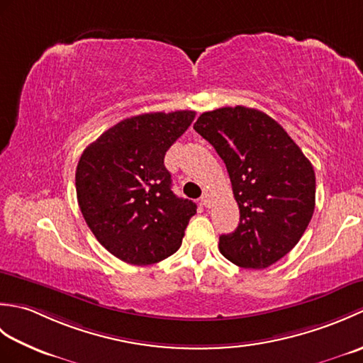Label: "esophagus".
Instances as JSON below:
<instances>
[{"label":"esophagus","instance_id":"esophagus-1","mask_svg":"<svg viewBox=\"0 0 363 363\" xmlns=\"http://www.w3.org/2000/svg\"><path fill=\"white\" fill-rule=\"evenodd\" d=\"M211 203H212V196H211L209 194H204V195L201 196V204H203L204 207H211Z\"/></svg>","mask_w":363,"mask_h":363}]
</instances>
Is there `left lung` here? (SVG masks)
Masks as SVG:
<instances>
[{"label":"left lung","mask_w":363,"mask_h":363,"mask_svg":"<svg viewBox=\"0 0 363 363\" xmlns=\"http://www.w3.org/2000/svg\"><path fill=\"white\" fill-rule=\"evenodd\" d=\"M226 164L240 223L220 251L242 268H267L293 250L315 209V172L299 146L251 107L204 112L194 125Z\"/></svg>","instance_id":"8db88e82"}]
</instances>
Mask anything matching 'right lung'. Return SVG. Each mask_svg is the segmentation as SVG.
Segmentation results:
<instances>
[{
  "label": "right lung",
  "instance_id": "1",
  "mask_svg": "<svg viewBox=\"0 0 363 363\" xmlns=\"http://www.w3.org/2000/svg\"><path fill=\"white\" fill-rule=\"evenodd\" d=\"M195 118L194 111L135 115L107 129L76 167L79 209L96 240L130 265H151L182 243L196 204L177 198L165 152Z\"/></svg>",
  "mask_w": 363,
  "mask_h": 363
}]
</instances>
